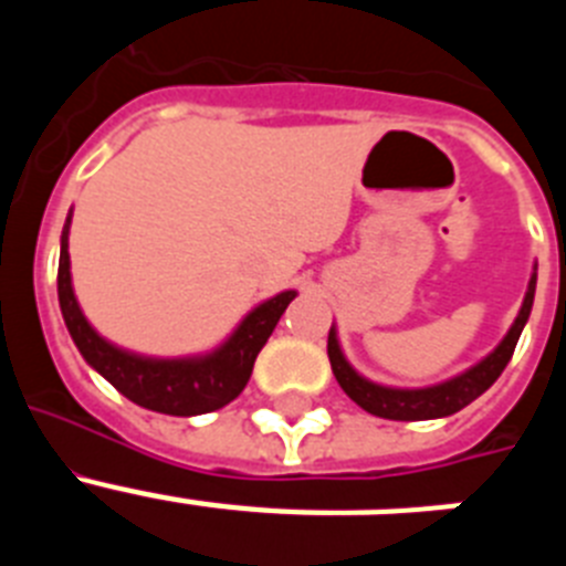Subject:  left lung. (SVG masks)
Instances as JSON below:
<instances>
[{"label":"left lung","instance_id":"obj_1","mask_svg":"<svg viewBox=\"0 0 566 566\" xmlns=\"http://www.w3.org/2000/svg\"><path fill=\"white\" fill-rule=\"evenodd\" d=\"M533 297H536V272L527 283V294H524L522 312H518L516 323L510 326L502 343L473 368H468L459 377L448 379V382L431 385V388H388V385H377L371 379L359 377L354 371L348 359L343 357V348L337 343V332H328V359H332V371L337 377L339 388H343L363 411L374 413L382 419H397V422H419V419H439L451 417V413L462 411L464 405H470L476 397H482L490 385L496 382L499 374L504 371V365L510 363L516 343L522 337V328L533 308Z\"/></svg>","mask_w":566,"mask_h":566}]
</instances>
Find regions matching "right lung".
<instances>
[{"label": "right lung", "instance_id": "right-lung-1", "mask_svg": "<svg viewBox=\"0 0 566 566\" xmlns=\"http://www.w3.org/2000/svg\"><path fill=\"white\" fill-rule=\"evenodd\" d=\"M70 214L62 229V254H59V306H62L64 326L70 337L115 391H122L129 402L142 405L147 411L169 413V417H198V413L218 411L232 402L252 377L254 359L260 348L272 337L280 314L297 297V292H280L272 300L243 317L232 337L203 357L155 359L129 354L118 345L107 343L78 308L70 280Z\"/></svg>", "mask_w": 566, "mask_h": 566}]
</instances>
